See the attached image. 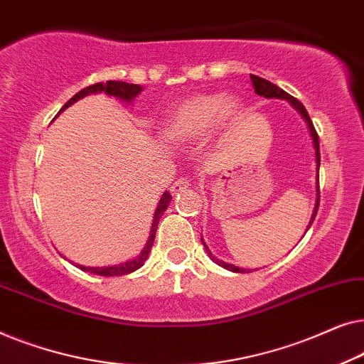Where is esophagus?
<instances>
[{"label":"esophagus","mask_w":364,"mask_h":364,"mask_svg":"<svg viewBox=\"0 0 364 364\" xmlns=\"http://www.w3.org/2000/svg\"><path fill=\"white\" fill-rule=\"evenodd\" d=\"M188 186H191V181H188L187 177H181V178H177V181L172 183L171 192L173 193V196H177V193L187 191Z\"/></svg>","instance_id":"esophagus-1"}]
</instances>
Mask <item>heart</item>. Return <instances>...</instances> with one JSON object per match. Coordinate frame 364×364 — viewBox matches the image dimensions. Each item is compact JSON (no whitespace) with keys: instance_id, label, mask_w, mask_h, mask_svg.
Returning <instances> with one entry per match:
<instances>
[{"instance_id":"obj_1","label":"heart","mask_w":364,"mask_h":364,"mask_svg":"<svg viewBox=\"0 0 364 364\" xmlns=\"http://www.w3.org/2000/svg\"><path fill=\"white\" fill-rule=\"evenodd\" d=\"M240 112V102L220 92L192 94L182 99L162 124L161 134L168 142H192L213 127L230 124Z\"/></svg>"}]
</instances>
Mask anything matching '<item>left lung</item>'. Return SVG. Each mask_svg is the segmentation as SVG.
<instances>
[{
	"mask_svg": "<svg viewBox=\"0 0 364 364\" xmlns=\"http://www.w3.org/2000/svg\"><path fill=\"white\" fill-rule=\"evenodd\" d=\"M250 79H252L253 89H255V92L258 94V96H263V97H267V99H282V101H288V102L291 104V107L295 109L296 112H300V116L303 117V121L306 122L308 131H310V136H311V139H313V147H315V161H316V181H318V171H320V141H318V134H316V131H315V127H313V122H311L310 116H308L305 106H303V104H301L300 101H298V99L291 97L290 94L283 91V89L275 86V84H272L270 81H267V79H262V77H258V76H253V74L250 76ZM318 205H320V187H318V182H316V203H315V208H313L310 223H308L305 233L308 232V228L311 227L313 220H315L316 212H318ZM202 243H203V247H205L208 257H210L212 260L217 263V265H220V267L225 268V270H230V272H235V273H247V272H248V270H245V268L235 267V265H232V263H227V262H223V260H218V258H217L215 255H212V252L208 250V247L205 245V242H203V238H202Z\"/></svg>",
	"mask_w": 364,
	"mask_h": 364,
	"instance_id": "1",
	"label": "left lung"
}]
</instances>
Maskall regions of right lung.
Here are the masks:
<instances>
[{"label":"right lung","mask_w":364,"mask_h":364,"mask_svg":"<svg viewBox=\"0 0 364 364\" xmlns=\"http://www.w3.org/2000/svg\"><path fill=\"white\" fill-rule=\"evenodd\" d=\"M142 89L144 87L139 86V84H127V82H122V81H107L106 84H102V82L92 84V86L84 87L82 91H79L77 94H74V96L69 99V101L61 107V111L58 112V116L63 111H66L69 106H73L74 102H77L79 99H82V97H86V96H91V94H101V92H104V94H107V96L116 97L117 101L131 104L134 99H136L139 94L142 92ZM171 200H172V196L166 191V192L162 193L161 200H159V205L156 208V213H154L151 233H149L146 247L142 248V252L139 253L136 258H131V260H127V262L117 263V265H109V267H84V265H79V263H73V262L71 263H73V265H76L79 270L92 273V275H99V277H122V275H129V273L139 270V268L144 265V262L147 260L149 253H151V248L154 245V238H156L159 220H161V217L164 215V212L167 210V207H168V203H171Z\"/></svg>","instance_id":"right-lung-1"}]
</instances>
